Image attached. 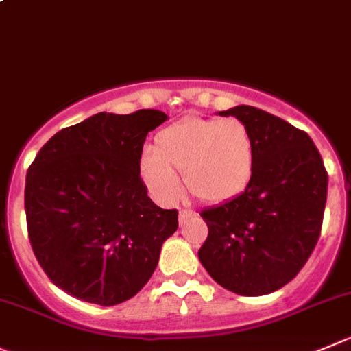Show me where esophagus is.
Listing matches in <instances>:
<instances>
[{"label":"esophagus","mask_w":351,"mask_h":351,"mask_svg":"<svg viewBox=\"0 0 351 351\" xmlns=\"http://www.w3.org/2000/svg\"><path fill=\"white\" fill-rule=\"evenodd\" d=\"M193 217H195V212H191V210H181V212H179V222H181L182 226V223H186L189 219H193Z\"/></svg>","instance_id":"34e87169"}]
</instances>
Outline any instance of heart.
<instances>
[{
    "mask_svg": "<svg viewBox=\"0 0 351 351\" xmlns=\"http://www.w3.org/2000/svg\"><path fill=\"white\" fill-rule=\"evenodd\" d=\"M143 181L162 203L181 196L178 173L196 199L223 203L241 195L255 172V141L250 128L236 117H189L162 129L153 152L141 156Z\"/></svg>",
    "mask_w": 351,
    "mask_h": 351,
    "instance_id": "b5f03b06",
    "label": "heart"
}]
</instances>
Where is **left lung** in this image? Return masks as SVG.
Segmentation results:
<instances>
[{
    "label": "left lung",
    "instance_id": "obj_1",
    "mask_svg": "<svg viewBox=\"0 0 351 351\" xmlns=\"http://www.w3.org/2000/svg\"><path fill=\"white\" fill-rule=\"evenodd\" d=\"M250 128L255 172L236 198L203 210L208 238L198 252L222 288L262 296L288 285L312 255L322 228L328 172L305 131L255 106L220 112Z\"/></svg>",
    "mask_w": 351,
    "mask_h": 351
}]
</instances>
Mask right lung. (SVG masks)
<instances>
[{"instance_id": "right-lung-1", "label": "right lung", "mask_w": 351, "mask_h": 351, "mask_svg": "<svg viewBox=\"0 0 351 351\" xmlns=\"http://www.w3.org/2000/svg\"><path fill=\"white\" fill-rule=\"evenodd\" d=\"M160 110L96 113L56 132L25 179L31 246L49 281L82 302L112 306L141 291L178 210L149 199L139 176L145 139Z\"/></svg>"}]
</instances>
